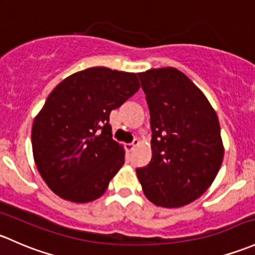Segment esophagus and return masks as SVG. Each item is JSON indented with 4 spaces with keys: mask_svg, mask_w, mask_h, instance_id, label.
Listing matches in <instances>:
<instances>
[{
    "mask_svg": "<svg viewBox=\"0 0 255 255\" xmlns=\"http://www.w3.org/2000/svg\"><path fill=\"white\" fill-rule=\"evenodd\" d=\"M138 144H139V140H138V139H134V140H133V143H132V144H127V145H126V149H127L128 151H132V150L134 149L135 146L138 145Z\"/></svg>",
    "mask_w": 255,
    "mask_h": 255,
    "instance_id": "esophagus-1",
    "label": "esophagus"
}]
</instances>
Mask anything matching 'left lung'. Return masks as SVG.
<instances>
[{"mask_svg": "<svg viewBox=\"0 0 255 255\" xmlns=\"http://www.w3.org/2000/svg\"><path fill=\"white\" fill-rule=\"evenodd\" d=\"M138 77L150 111L152 156L136 176L155 205H187L211 186L221 167L218 115L202 90L173 67Z\"/></svg>", "mask_w": 255, "mask_h": 255, "instance_id": "left-lung-1", "label": "left lung"}]
</instances>
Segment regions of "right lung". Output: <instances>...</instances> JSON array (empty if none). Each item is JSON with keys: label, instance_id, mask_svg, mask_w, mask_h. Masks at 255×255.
<instances>
[{"label": "right lung", "instance_id": "1", "mask_svg": "<svg viewBox=\"0 0 255 255\" xmlns=\"http://www.w3.org/2000/svg\"><path fill=\"white\" fill-rule=\"evenodd\" d=\"M135 73L92 67L51 92L31 128L34 161L53 193L89 203L105 193L125 163L112 139L110 114L138 92Z\"/></svg>", "mask_w": 255, "mask_h": 255}]
</instances>
